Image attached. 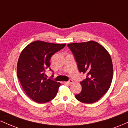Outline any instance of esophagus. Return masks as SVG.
<instances>
[{"label": "esophagus", "instance_id": "1", "mask_svg": "<svg viewBox=\"0 0 128 128\" xmlns=\"http://www.w3.org/2000/svg\"><path fill=\"white\" fill-rule=\"evenodd\" d=\"M65 83H66V84H71L72 83H73V80H70L69 81L66 82H64Z\"/></svg>", "mask_w": 128, "mask_h": 128}]
</instances>
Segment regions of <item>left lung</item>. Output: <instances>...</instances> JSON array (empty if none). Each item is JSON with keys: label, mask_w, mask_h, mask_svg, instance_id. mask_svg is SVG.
Wrapping results in <instances>:
<instances>
[{"label": "left lung", "mask_w": 128, "mask_h": 128, "mask_svg": "<svg viewBox=\"0 0 128 128\" xmlns=\"http://www.w3.org/2000/svg\"><path fill=\"white\" fill-rule=\"evenodd\" d=\"M77 64L80 72L86 78L80 82L82 90L76 95L78 101L92 103L108 91L113 77L111 58L105 48L94 41L73 43L68 45Z\"/></svg>", "instance_id": "8db88e82"}]
</instances>
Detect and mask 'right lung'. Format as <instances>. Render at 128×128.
Returning <instances> with one entry per match:
<instances>
[{"instance_id":"add662e5","label":"right lung","mask_w":128,"mask_h":128,"mask_svg":"<svg viewBox=\"0 0 128 128\" xmlns=\"http://www.w3.org/2000/svg\"><path fill=\"white\" fill-rule=\"evenodd\" d=\"M65 45L37 40L22 51L17 67L18 77L23 90L33 101L46 103L56 96L60 83L51 78L47 79L45 72L50 66L52 56Z\"/></svg>"}]
</instances>
